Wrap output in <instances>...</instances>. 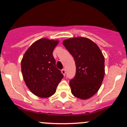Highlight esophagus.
I'll use <instances>...</instances> for the list:
<instances>
[{
	"label": "esophagus",
	"instance_id": "obj_1",
	"mask_svg": "<svg viewBox=\"0 0 127 127\" xmlns=\"http://www.w3.org/2000/svg\"><path fill=\"white\" fill-rule=\"evenodd\" d=\"M61 72H62V74H63L64 75H65V74H66V70H65L64 69H63L61 70Z\"/></svg>",
	"mask_w": 127,
	"mask_h": 127
}]
</instances>
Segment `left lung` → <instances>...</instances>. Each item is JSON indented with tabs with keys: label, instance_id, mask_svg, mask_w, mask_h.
I'll list each match as a JSON object with an SVG mask.
<instances>
[{
	"label": "left lung",
	"instance_id": "left-lung-1",
	"mask_svg": "<svg viewBox=\"0 0 127 127\" xmlns=\"http://www.w3.org/2000/svg\"><path fill=\"white\" fill-rule=\"evenodd\" d=\"M63 45L73 56L75 75L69 85L74 96L87 99L94 95L104 76V58L95 42L85 37L64 40Z\"/></svg>",
	"mask_w": 127,
	"mask_h": 127
}]
</instances>
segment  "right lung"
<instances>
[{
    "mask_svg": "<svg viewBox=\"0 0 127 127\" xmlns=\"http://www.w3.org/2000/svg\"><path fill=\"white\" fill-rule=\"evenodd\" d=\"M58 40L42 39L34 42L24 53L21 71L26 85L32 93L41 98L53 95L63 78L56 67L53 56Z\"/></svg>",
    "mask_w": 127,
    "mask_h": 127,
    "instance_id": "right-lung-1",
    "label": "right lung"
}]
</instances>
